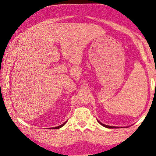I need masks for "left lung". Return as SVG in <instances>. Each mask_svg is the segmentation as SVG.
<instances>
[{"mask_svg":"<svg viewBox=\"0 0 156 156\" xmlns=\"http://www.w3.org/2000/svg\"><path fill=\"white\" fill-rule=\"evenodd\" d=\"M98 122H99L100 124L101 125H102L103 126H104V127H106V128H108V129H116V128H119V127H116V126H108V125H105V124H104V123H101L100 122V121H98Z\"/></svg>","mask_w":156,"mask_h":156,"instance_id":"obj_1","label":"left lung"}]
</instances>
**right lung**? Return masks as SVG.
<instances>
[{
  "mask_svg": "<svg viewBox=\"0 0 156 156\" xmlns=\"http://www.w3.org/2000/svg\"><path fill=\"white\" fill-rule=\"evenodd\" d=\"M66 122H67V121H66ZM66 122H65L63 123V124H62V125H60V126H57V127H54V128H51V129H60L61 127H62L66 123Z\"/></svg>",
  "mask_w": 156,
  "mask_h": 156,
  "instance_id": "add662e5",
  "label": "right lung"
}]
</instances>
